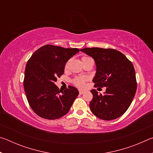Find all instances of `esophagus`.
<instances>
[{"mask_svg": "<svg viewBox=\"0 0 153 153\" xmlns=\"http://www.w3.org/2000/svg\"><path fill=\"white\" fill-rule=\"evenodd\" d=\"M79 94H82L84 93V90H79Z\"/></svg>", "mask_w": 153, "mask_h": 153, "instance_id": "1", "label": "esophagus"}]
</instances>
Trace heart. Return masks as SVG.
I'll return each mask as SVG.
<instances>
[{"instance_id": "heart-1", "label": "heart", "mask_w": 153, "mask_h": 153, "mask_svg": "<svg viewBox=\"0 0 153 153\" xmlns=\"http://www.w3.org/2000/svg\"><path fill=\"white\" fill-rule=\"evenodd\" d=\"M90 59V57H88V56H83L82 58V62L87 60V59ZM67 66H68V62L65 64V67L67 68ZM87 80V79L85 77H76L75 78L72 79V83L75 85V86L78 87V88H83L85 85V82Z\"/></svg>"}]
</instances>
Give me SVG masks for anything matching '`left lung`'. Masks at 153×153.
<instances>
[{
	"label": "left lung",
	"instance_id": "8db88e82",
	"mask_svg": "<svg viewBox=\"0 0 153 153\" xmlns=\"http://www.w3.org/2000/svg\"><path fill=\"white\" fill-rule=\"evenodd\" d=\"M82 52L94 59L97 73L94 87H106L104 94L92 90L90 108L92 113L103 120L120 117L128 110L135 96L137 82L134 65L126 56L112 48H85Z\"/></svg>",
	"mask_w": 153,
	"mask_h": 153
}]
</instances>
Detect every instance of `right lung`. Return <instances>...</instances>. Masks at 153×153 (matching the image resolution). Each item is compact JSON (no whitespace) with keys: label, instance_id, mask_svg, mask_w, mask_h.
I'll return each instance as SVG.
<instances>
[{"label":"right lung","instance_id":"obj_1","mask_svg":"<svg viewBox=\"0 0 153 153\" xmlns=\"http://www.w3.org/2000/svg\"><path fill=\"white\" fill-rule=\"evenodd\" d=\"M79 50L47 45L33 53L25 69L24 87L28 103L36 114L46 120H56L68 113L79 94L69 86L64 91L55 84L64 73L65 65Z\"/></svg>","mask_w":153,"mask_h":153}]
</instances>
